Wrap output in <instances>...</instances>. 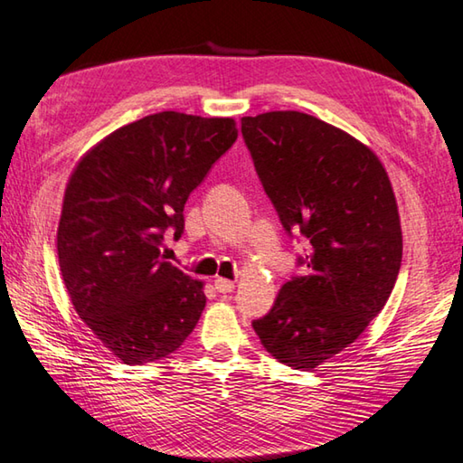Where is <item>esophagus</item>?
Listing matches in <instances>:
<instances>
[{
	"mask_svg": "<svg viewBox=\"0 0 463 463\" xmlns=\"http://www.w3.org/2000/svg\"><path fill=\"white\" fill-rule=\"evenodd\" d=\"M214 288H216V292L229 294V292H232V289H234V281L224 279V278H216L214 279Z\"/></svg>",
	"mask_w": 463,
	"mask_h": 463,
	"instance_id": "esophagus-1",
	"label": "esophagus"
}]
</instances>
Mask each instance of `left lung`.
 Returning <instances> with one entry per match:
<instances>
[{"mask_svg": "<svg viewBox=\"0 0 463 463\" xmlns=\"http://www.w3.org/2000/svg\"><path fill=\"white\" fill-rule=\"evenodd\" d=\"M241 132L284 231L308 241L307 276L281 286L253 328L271 357L308 372L380 315L402 261L386 169L347 132L294 112L245 116Z\"/></svg>", "mask_w": 463, "mask_h": 463, "instance_id": "obj_1", "label": "left lung"}]
</instances>
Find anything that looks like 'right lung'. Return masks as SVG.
I'll return each mask as SVG.
<instances>
[{
	"mask_svg": "<svg viewBox=\"0 0 463 463\" xmlns=\"http://www.w3.org/2000/svg\"><path fill=\"white\" fill-rule=\"evenodd\" d=\"M237 140L232 118L159 112L127 124L83 156L57 231L62 281L80 318L120 362L174 354L198 325L202 281L165 261L163 234Z\"/></svg>",
	"mask_w": 463,
	"mask_h": 463,
	"instance_id": "obj_1",
	"label": "right lung"
}]
</instances>
